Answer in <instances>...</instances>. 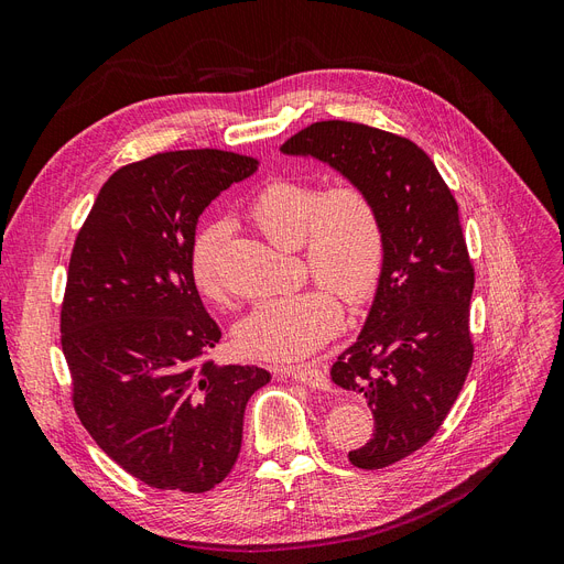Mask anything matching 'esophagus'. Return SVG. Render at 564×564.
Returning <instances> with one entry per match:
<instances>
[{"instance_id": "34e87169", "label": "esophagus", "mask_w": 564, "mask_h": 564, "mask_svg": "<svg viewBox=\"0 0 564 564\" xmlns=\"http://www.w3.org/2000/svg\"><path fill=\"white\" fill-rule=\"evenodd\" d=\"M281 371V377H288V379H293V381H300V383H304V386H308V388H314V390H327L329 388V381H327V373L323 371V369H318V367H293V369H279Z\"/></svg>"}]
</instances>
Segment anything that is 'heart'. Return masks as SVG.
Instances as JSON below:
<instances>
[{
  "mask_svg": "<svg viewBox=\"0 0 564 564\" xmlns=\"http://www.w3.org/2000/svg\"><path fill=\"white\" fill-rule=\"evenodd\" d=\"M248 218L279 248H297L304 269L318 283L300 293L269 297L237 325L246 356L267 362H295L327 344L341 325V302L360 306L383 276L388 237L381 206L360 181L321 185L306 178H276L248 204ZM229 223L206 225L193 243V281L199 295L227 304L220 248Z\"/></svg>",
  "mask_w": 564,
  "mask_h": 564,
  "instance_id": "obj_1",
  "label": "heart"
}]
</instances>
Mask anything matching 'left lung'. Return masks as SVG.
<instances>
[{"instance_id":"8db88e82","label":"left lung","mask_w":564,"mask_h":564,"mask_svg":"<svg viewBox=\"0 0 564 564\" xmlns=\"http://www.w3.org/2000/svg\"><path fill=\"white\" fill-rule=\"evenodd\" d=\"M281 151L327 162L367 185L381 206L383 276L358 341L329 373L337 386L360 392L373 413L371 440L348 460L383 469L432 440L474 360V264L457 202L421 145L362 122H314Z\"/></svg>"}]
</instances>
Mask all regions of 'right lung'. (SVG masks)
Masks as SVG:
<instances>
[{"mask_svg":"<svg viewBox=\"0 0 564 564\" xmlns=\"http://www.w3.org/2000/svg\"><path fill=\"white\" fill-rule=\"evenodd\" d=\"M258 160L174 151L124 164L78 229L59 341L95 444L158 490L206 492L232 471L260 367H216L220 327L193 281L197 218Z\"/></svg>","mask_w":564,"mask_h":564,"instance_id":"1","label":"right lung"}]
</instances>
